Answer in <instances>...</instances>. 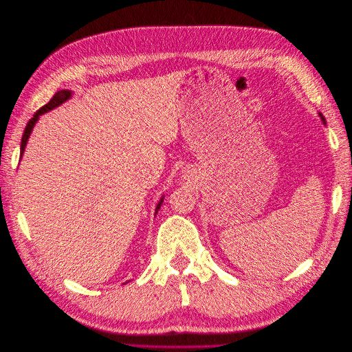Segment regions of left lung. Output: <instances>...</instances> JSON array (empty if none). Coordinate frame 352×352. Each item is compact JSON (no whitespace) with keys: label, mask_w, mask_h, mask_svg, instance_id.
<instances>
[{"label":"left lung","mask_w":352,"mask_h":352,"mask_svg":"<svg viewBox=\"0 0 352 352\" xmlns=\"http://www.w3.org/2000/svg\"><path fill=\"white\" fill-rule=\"evenodd\" d=\"M318 116H320V118H321V122H322V124H326V118L322 117V113H321V112H318Z\"/></svg>","instance_id":"1"}]
</instances>
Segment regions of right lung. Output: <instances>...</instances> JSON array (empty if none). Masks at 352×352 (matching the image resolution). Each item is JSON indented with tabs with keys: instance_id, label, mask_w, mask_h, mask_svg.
<instances>
[{
	"instance_id": "add662e5",
	"label": "right lung",
	"mask_w": 352,
	"mask_h": 352,
	"mask_svg": "<svg viewBox=\"0 0 352 352\" xmlns=\"http://www.w3.org/2000/svg\"><path fill=\"white\" fill-rule=\"evenodd\" d=\"M72 94H74V93H72V90H59V91L56 93L54 96L50 99V102L47 103V105H44L41 109H38V111L34 113V117L30 120V122H28L26 127H25V131H23L22 144H21V158H22V155H23V153H25L26 144H28V140H30V136H31V133H32V130H34V127H35V124H36V121L40 120V117H41V116H44L45 112L53 111L54 108L60 107L62 103L68 102V100L72 98ZM163 199H164V195L160 198V201H158V204H157V208H155V216H157V213H158V210H160L161 204H163Z\"/></svg>"
}]
</instances>
